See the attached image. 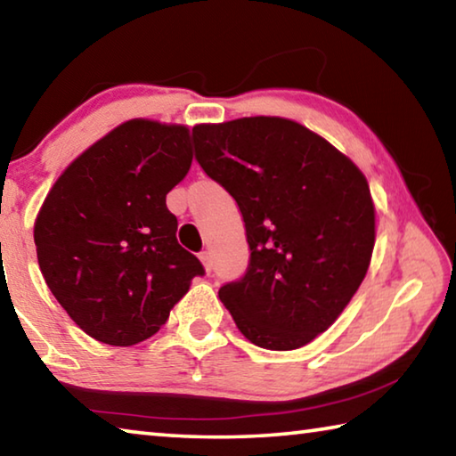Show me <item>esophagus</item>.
<instances>
[{"mask_svg":"<svg viewBox=\"0 0 456 456\" xmlns=\"http://www.w3.org/2000/svg\"><path fill=\"white\" fill-rule=\"evenodd\" d=\"M199 257H200V261H203V265H205V269H207V273H211V269H213L211 251H200V253H199Z\"/></svg>","mask_w":456,"mask_h":456,"instance_id":"34e87169","label":"esophagus"}]
</instances>
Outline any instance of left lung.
<instances>
[{"label": "left lung", "instance_id": "obj_1", "mask_svg": "<svg viewBox=\"0 0 456 456\" xmlns=\"http://www.w3.org/2000/svg\"><path fill=\"white\" fill-rule=\"evenodd\" d=\"M195 159L241 211L243 277L219 289L259 348L296 350L350 304L374 249V203L360 168L293 120L239 118L192 128Z\"/></svg>", "mask_w": 456, "mask_h": 456}]
</instances>
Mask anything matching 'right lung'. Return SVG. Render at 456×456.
I'll return each mask as SVG.
<instances>
[{
	"mask_svg": "<svg viewBox=\"0 0 456 456\" xmlns=\"http://www.w3.org/2000/svg\"><path fill=\"white\" fill-rule=\"evenodd\" d=\"M191 160L184 126L130 120L82 152L45 197L37 264L58 304L98 342L154 336L192 277L205 275L167 209Z\"/></svg>",
	"mask_w": 456,
	"mask_h": 456,
	"instance_id": "add662e5",
	"label": "right lung"
}]
</instances>
